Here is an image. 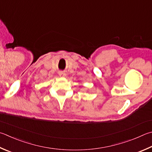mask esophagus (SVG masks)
I'll return each mask as SVG.
<instances>
[{"mask_svg": "<svg viewBox=\"0 0 152 152\" xmlns=\"http://www.w3.org/2000/svg\"><path fill=\"white\" fill-rule=\"evenodd\" d=\"M58 74L60 77H64L66 76V74L64 72H59Z\"/></svg>", "mask_w": 152, "mask_h": 152, "instance_id": "esophagus-1", "label": "esophagus"}]
</instances>
